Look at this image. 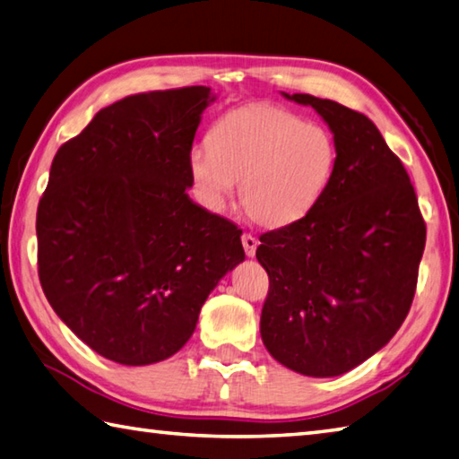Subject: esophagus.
I'll list each match as a JSON object with an SVG mask.
<instances>
[{
	"label": "esophagus",
	"mask_w": 459,
	"mask_h": 459,
	"mask_svg": "<svg viewBox=\"0 0 459 459\" xmlns=\"http://www.w3.org/2000/svg\"><path fill=\"white\" fill-rule=\"evenodd\" d=\"M241 244H244V249H246V255L247 257H254L255 255L257 239L254 236H249V233H244V236H241Z\"/></svg>",
	"instance_id": "esophagus-1"
}]
</instances>
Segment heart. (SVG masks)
<instances>
[{"label": "heart", "mask_w": 459, "mask_h": 459, "mask_svg": "<svg viewBox=\"0 0 459 459\" xmlns=\"http://www.w3.org/2000/svg\"><path fill=\"white\" fill-rule=\"evenodd\" d=\"M207 143L187 155L204 205L223 212L239 181V202L264 228L293 226L316 210L335 176L337 143L319 124L273 103L233 108L215 119Z\"/></svg>", "instance_id": "b5f03b06"}]
</instances>
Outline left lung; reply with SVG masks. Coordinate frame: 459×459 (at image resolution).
Masks as SVG:
<instances>
[{
    "instance_id": "obj_1",
    "label": "left lung",
    "mask_w": 459,
    "mask_h": 459,
    "mask_svg": "<svg viewBox=\"0 0 459 459\" xmlns=\"http://www.w3.org/2000/svg\"><path fill=\"white\" fill-rule=\"evenodd\" d=\"M283 98L322 116L337 168L314 212L259 238L255 257L270 275L259 332L281 366L333 377L400 330L416 293L426 223L408 171L369 117L307 93Z\"/></svg>"
}]
</instances>
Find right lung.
<instances>
[{"instance_id":"add662e5","label":"right lung","mask_w":459,"mask_h":459,"mask_svg":"<svg viewBox=\"0 0 459 459\" xmlns=\"http://www.w3.org/2000/svg\"><path fill=\"white\" fill-rule=\"evenodd\" d=\"M212 101L205 85L129 95L51 163L36 221L41 288L69 330L116 364L174 356L246 259L241 230L187 195V155Z\"/></svg>"}]
</instances>
